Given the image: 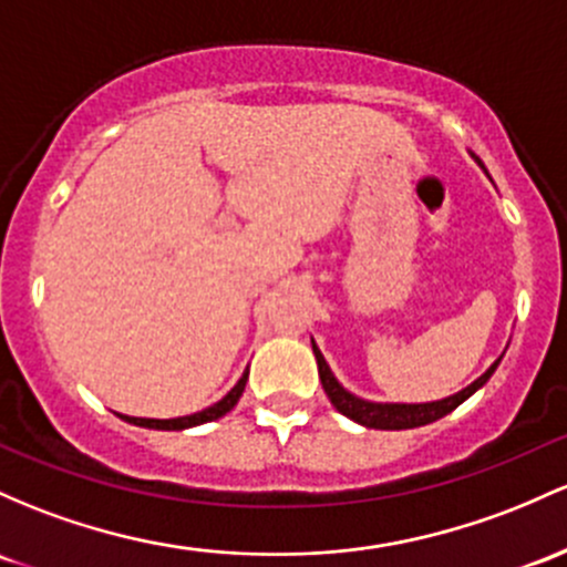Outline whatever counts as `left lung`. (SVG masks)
Here are the masks:
<instances>
[{
    "label": "left lung",
    "mask_w": 567,
    "mask_h": 567,
    "mask_svg": "<svg viewBox=\"0 0 567 567\" xmlns=\"http://www.w3.org/2000/svg\"><path fill=\"white\" fill-rule=\"evenodd\" d=\"M474 158H476V155H474ZM476 164L484 169V164L478 158H476ZM484 172H487V169H484ZM312 352H315V360H317V374H320L322 390H326V395L331 398L336 412L350 416V420L358 422V425L374 427V431H409V427L431 425V422L441 420V416L455 412L460 403L468 401V398L474 395L476 390H482L484 384L489 382V377L495 374L497 363H501V358H503V354H501V358H497L495 363L489 365V369L476 379V382H471L468 388H463L460 393L450 395V398H441V401H431V403H379V401H365V398H358L354 393H350L347 388H341V382L333 377L331 365L326 363V358H322L320 347L315 344V339H312Z\"/></svg>",
    "instance_id": "left-lung-1"
}]
</instances>
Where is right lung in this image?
<instances>
[{"label": "right lung", "instance_id": "obj_1", "mask_svg": "<svg viewBox=\"0 0 567 567\" xmlns=\"http://www.w3.org/2000/svg\"><path fill=\"white\" fill-rule=\"evenodd\" d=\"M247 377H250V371H245L239 382H236L234 388L220 398V401L213 403V406L202 409V412H196V414L174 416V420H145V416H126V414H121V420L132 422V425H140V427H153V431H185V427H196V425H204V422L220 420L223 414H228L236 406V403H239L241 393H245Z\"/></svg>", "mask_w": 567, "mask_h": 567}]
</instances>
